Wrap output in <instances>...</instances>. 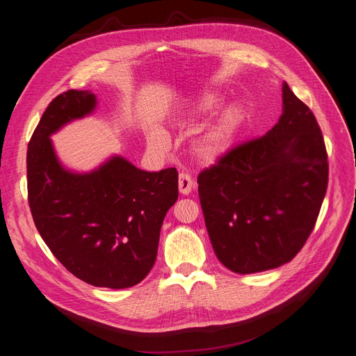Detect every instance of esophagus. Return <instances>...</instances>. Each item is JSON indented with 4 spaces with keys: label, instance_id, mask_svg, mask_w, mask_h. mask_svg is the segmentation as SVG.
Listing matches in <instances>:
<instances>
[{
    "label": "esophagus",
    "instance_id": "34e87169",
    "mask_svg": "<svg viewBox=\"0 0 356 356\" xmlns=\"http://www.w3.org/2000/svg\"><path fill=\"white\" fill-rule=\"evenodd\" d=\"M197 184L191 179V177L186 172H181L179 177H178V188H179V193L184 194V195H188L193 190H195Z\"/></svg>",
    "mask_w": 356,
    "mask_h": 356
}]
</instances>
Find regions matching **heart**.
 I'll list each match as a JSON object with an SVG mask.
<instances>
[{
  "instance_id": "1",
  "label": "heart",
  "mask_w": 356,
  "mask_h": 356,
  "mask_svg": "<svg viewBox=\"0 0 356 356\" xmlns=\"http://www.w3.org/2000/svg\"><path fill=\"white\" fill-rule=\"evenodd\" d=\"M222 97L216 93H203L182 111L175 118L174 129L178 131H190L203 117L209 115L222 105ZM245 120L244 108L234 104L223 109L207 129L198 134L191 143V153L202 163H215L231 150L235 138ZM150 146L156 150H165L166 138L163 134H153Z\"/></svg>"
}]
</instances>
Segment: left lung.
Here are the masks:
<instances>
[{
    "mask_svg": "<svg viewBox=\"0 0 356 356\" xmlns=\"http://www.w3.org/2000/svg\"><path fill=\"white\" fill-rule=\"evenodd\" d=\"M282 99L272 130L197 178L213 250L239 275L291 261L314 229L327 190L329 162L314 113L286 83Z\"/></svg>",
    "mask_w": 356,
    "mask_h": 356,
    "instance_id": "obj_1",
    "label": "left lung"
}]
</instances>
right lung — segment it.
Here are the masks:
<instances>
[{"label": "right lung", "mask_w": 356, "mask_h": 356, "mask_svg": "<svg viewBox=\"0 0 356 356\" xmlns=\"http://www.w3.org/2000/svg\"><path fill=\"white\" fill-rule=\"evenodd\" d=\"M96 104L89 90H68L48 105L27 147V193L40 236L68 272L93 286L124 289L154 264L178 172H147L122 156L84 174L64 168L49 137Z\"/></svg>", "instance_id": "1"}]
</instances>
